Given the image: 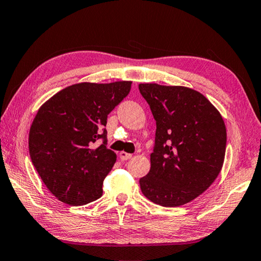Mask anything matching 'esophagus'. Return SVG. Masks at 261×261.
Returning <instances> with one entry per match:
<instances>
[{
	"label": "esophagus",
	"instance_id": "34e87169",
	"mask_svg": "<svg viewBox=\"0 0 261 261\" xmlns=\"http://www.w3.org/2000/svg\"><path fill=\"white\" fill-rule=\"evenodd\" d=\"M131 158H132V154H130V153H126V152H121L120 153V159L122 161H126Z\"/></svg>",
	"mask_w": 261,
	"mask_h": 261
}]
</instances>
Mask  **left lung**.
Segmentation results:
<instances>
[{"mask_svg": "<svg viewBox=\"0 0 261 261\" xmlns=\"http://www.w3.org/2000/svg\"><path fill=\"white\" fill-rule=\"evenodd\" d=\"M156 122L149 173L140 178L145 197L165 207L188 204L205 192L222 169L227 130L218 109L185 86L139 84Z\"/></svg>", "mask_w": 261, "mask_h": 261, "instance_id": "obj_1", "label": "left lung"}]
</instances>
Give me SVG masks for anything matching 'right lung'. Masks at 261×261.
Segmentation results:
<instances>
[{
  "mask_svg": "<svg viewBox=\"0 0 261 261\" xmlns=\"http://www.w3.org/2000/svg\"><path fill=\"white\" fill-rule=\"evenodd\" d=\"M132 82L79 83L57 92L40 108L29 134L30 156L60 201L86 205L102 196L103 179L116 162L107 146V116L129 94ZM104 143L93 148L95 141Z\"/></svg>",
  "mask_w": 261,
  "mask_h": 261,
  "instance_id": "right-lung-1",
  "label": "right lung"
}]
</instances>
